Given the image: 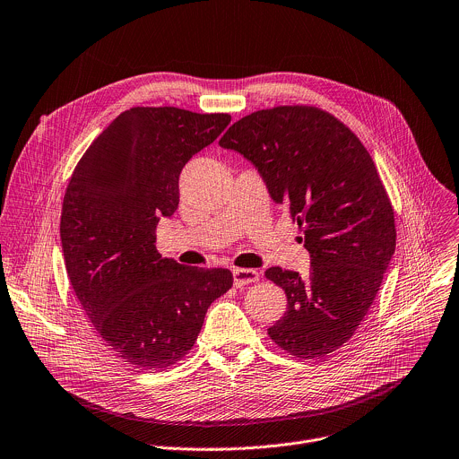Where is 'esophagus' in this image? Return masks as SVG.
<instances>
[{"instance_id":"esophagus-1","label":"esophagus","mask_w":459,"mask_h":459,"mask_svg":"<svg viewBox=\"0 0 459 459\" xmlns=\"http://www.w3.org/2000/svg\"><path fill=\"white\" fill-rule=\"evenodd\" d=\"M232 277H234V284L238 288H241L245 284L255 282L259 279V273L255 270H250V268H234L232 270Z\"/></svg>"}]
</instances>
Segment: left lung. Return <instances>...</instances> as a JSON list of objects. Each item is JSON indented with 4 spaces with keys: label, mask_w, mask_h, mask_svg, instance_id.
Wrapping results in <instances>:
<instances>
[{
    "label": "left lung",
    "mask_w": 459,
    "mask_h": 459,
    "mask_svg": "<svg viewBox=\"0 0 459 459\" xmlns=\"http://www.w3.org/2000/svg\"><path fill=\"white\" fill-rule=\"evenodd\" d=\"M220 145L254 164L310 252L308 275L279 266L264 272L288 300L270 339L302 360L333 353L371 308L396 247L393 205L368 149L314 106L254 111Z\"/></svg>",
    "instance_id": "8db88e82"
}]
</instances>
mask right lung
I'll return each mask as SVG.
<instances>
[{"label":"right lung","instance_id":"1","mask_svg":"<svg viewBox=\"0 0 459 459\" xmlns=\"http://www.w3.org/2000/svg\"><path fill=\"white\" fill-rule=\"evenodd\" d=\"M229 113L131 108L79 160L63 200L61 243L81 307L117 357L142 369L177 364L227 268L184 266L157 250V225L178 209L184 166L229 126Z\"/></svg>","mask_w":459,"mask_h":459}]
</instances>
